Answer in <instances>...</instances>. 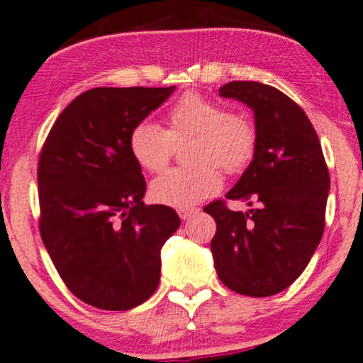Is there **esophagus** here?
<instances>
[{"label":"esophagus","instance_id":"esophagus-1","mask_svg":"<svg viewBox=\"0 0 363 363\" xmlns=\"http://www.w3.org/2000/svg\"><path fill=\"white\" fill-rule=\"evenodd\" d=\"M196 212H199V208H195V207L178 208V216H180V218H183V220H189V218L194 217Z\"/></svg>","mask_w":363,"mask_h":363}]
</instances>
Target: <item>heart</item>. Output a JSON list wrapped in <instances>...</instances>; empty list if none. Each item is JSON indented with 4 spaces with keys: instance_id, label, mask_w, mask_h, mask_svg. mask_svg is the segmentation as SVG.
Segmentation results:
<instances>
[{
    "instance_id": "heart-1",
    "label": "heart",
    "mask_w": 363,
    "mask_h": 363,
    "mask_svg": "<svg viewBox=\"0 0 363 363\" xmlns=\"http://www.w3.org/2000/svg\"><path fill=\"white\" fill-rule=\"evenodd\" d=\"M190 140L186 168H173L151 183L158 203L189 208L222 189L223 172L239 174L257 151V129L247 118L196 92H186L169 107L167 128L141 121L129 133V151L143 169L160 173L168 167L174 145Z\"/></svg>"
}]
</instances>
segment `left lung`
I'll return each instance as SVG.
<instances>
[{
  "instance_id": "left-lung-1",
  "label": "left lung",
  "mask_w": 363,
  "mask_h": 363,
  "mask_svg": "<svg viewBox=\"0 0 363 363\" xmlns=\"http://www.w3.org/2000/svg\"><path fill=\"white\" fill-rule=\"evenodd\" d=\"M218 92L252 107L257 151L225 195L252 208L234 212L225 200L203 208L217 223L210 249L227 288L245 296H271L298 279L318 247L328 167L305 111L284 92L252 80H234Z\"/></svg>"
}]
</instances>
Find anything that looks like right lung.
I'll return each mask as SVG.
<instances>
[{"instance_id": "right-lung-1", "label": "right lung", "mask_w": 363, "mask_h": 363, "mask_svg": "<svg viewBox=\"0 0 363 363\" xmlns=\"http://www.w3.org/2000/svg\"><path fill=\"white\" fill-rule=\"evenodd\" d=\"M174 87H96L62 111L38 158L40 235L70 293L126 311L160 283L161 247L180 227L167 205H145L129 133Z\"/></svg>"}]
</instances>
